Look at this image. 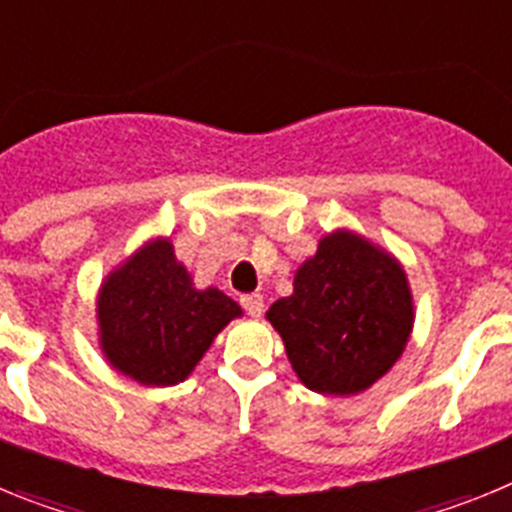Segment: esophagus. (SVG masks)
Here are the masks:
<instances>
[{
	"label": "esophagus",
	"instance_id": "1",
	"mask_svg": "<svg viewBox=\"0 0 512 512\" xmlns=\"http://www.w3.org/2000/svg\"><path fill=\"white\" fill-rule=\"evenodd\" d=\"M241 307L251 315V318H259L261 312H264V297L261 295H243L241 297Z\"/></svg>",
	"mask_w": 512,
	"mask_h": 512
}]
</instances>
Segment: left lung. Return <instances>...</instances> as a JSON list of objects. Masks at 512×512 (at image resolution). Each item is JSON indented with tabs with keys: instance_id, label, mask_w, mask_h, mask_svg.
Here are the masks:
<instances>
[{
	"instance_id": "left-lung-1",
	"label": "left lung",
	"mask_w": 512,
	"mask_h": 512,
	"mask_svg": "<svg viewBox=\"0 0 512 512\" xmlns=\"http://www.w3.org/2000/svg\"><path fill=\"white\" fill-rule=\"evenodd\" d=\"M266 318L305 387L356 395L400 359L413 300L392 256L351 233H333L297 269L292 297L274 302Z\"/></svg>"
}]
</instances>
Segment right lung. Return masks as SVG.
<instances>
[{"instance_id": "add662e5", "label": "right lung", "mask_w": 512, "mask_h": 512, "mask_svg": "<svg viewBox=\"0 0 512 512\" xmlns=\"http://www.w3.org/2000/svg\"><path fill=\"white\" fill-rule=\"evenodd\" d=\"M99 330L110 364L140 384L182 382L241 307L217 289L197 292L169 241L117 269L99 292Z\"/></svg>"}]
</instances>
